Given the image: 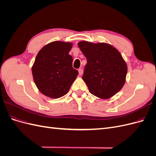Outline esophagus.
I'll return each mask as SVG.
<instances>
[{
    "instance_id": "esophagus-1",
    "label": "esophagus",
    "mask_w": 156,
    "mask_h": 156,
    "mask_svg": "<svg viewBox=\"0 0 156 156\" xmlns=\"http://www.w3.org/2000/svg\"><path fill=\"white\" fill-rule=\"evenodd\" d=\"M78 71H79V75H82V74H83V69H82V68H79Z\"/></svg>"
}]
</instances>
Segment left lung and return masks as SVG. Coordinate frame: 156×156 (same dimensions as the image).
<instances>
[{
    "instance_id": "left-lung-1",
    "label": "left lung",
    "mask_w": 156,
    "mask_h": 156,
    "mask_svg": "<svg viewBox=\"0 0 156 156\" xmlns=\"http://www.w3.org/2000/svg\"><path fill=\"white\" fill-rule=\"evenodd\" d=\"M78 46L87 60L82 78L90 92L102 99L119 92L125 83L127 71L119 51L105 43L83 41Z\"/></svg>"
}]
</instances>
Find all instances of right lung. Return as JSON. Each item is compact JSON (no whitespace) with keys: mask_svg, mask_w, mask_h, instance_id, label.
I'll return each mask as SVG.
<instances>
[{"mask_svg":"<svg viewBox=\"0 0 156 156\" xmlns=\"http://www.w3.org/2000/svg\"><path fill=\"white\" fill-rule=\"evenodd\" d=\"M72 44L55 41L46 45L37 53L32 68L34 81L39 90L51 98L66 94L79 74L72 67L69 52Z\"/></svg>","mask_w":156,"mask_h":156,"instance_id":"right-lung-1","label":"right lung"}]
</instances>
